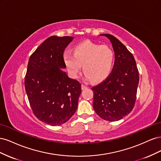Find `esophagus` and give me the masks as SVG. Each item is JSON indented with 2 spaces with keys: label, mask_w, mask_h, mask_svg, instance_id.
Wrapping results in <instances>:
<instances>
[{
  "label": "esophagus",
  "mask_w": 161,
  "mask_h": 161,
  "mask_svg": "<svg viewBox=\"0 0 161 161\" xmlns=\"http://www.w3.org/2000/svg\"><path fill=\"white\" fill-rule=\"evenodd\" d=\"M86 88H87L86 86H85V85H81V89H82V90H85V89H86Z\"/></svg>",
  "instance_id": "34e87169"
}]
</instances>
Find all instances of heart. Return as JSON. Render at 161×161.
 <instances>
[{"instance_id": "1", "label": "heart", "mask_w": 161, "mask_h": 161, "mask_svg": "<svg viewBox=\"0 0 161 161\" xmlns=\"http://www.w3.org/2000/svg\"><path fill=\"white\" fill-rule=\"evenodd\" d=\"M63 59L72 77L79 76L82 65L86 79L101 82L110 74L114 65V53L108 46L86 41L74 47V53L64 52Z\"/></svg>"}]
</instances>
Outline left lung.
I'll list each match as a JSON object with an SVG mask.
<instances>
[{
  "label": "left lung",
  "mask_w": 161,
  "mask_h": 161,
  "mask_svg": "<svg viewBox=\"0 0 161 161\" xmlns=\"http://www.w3.org/2000/svg\"><path fill=\"white\" fill-rule=\"evenodd\" d=\"M110 40L115 52L111 74L100 84L92 87L93 109L100 118L114 121L132 111L136 99L139 73L136 60L126 47L110 34H101Z\"/></svg>",
  "instance_id": "8db88e82"
}]
</instances>
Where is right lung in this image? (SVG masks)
Listing matches in <instances>:
<instances>
[{"label": "right lung", "instance_id": "add662e5", "mask_svg": "<svg viewBox=\"0 0 161 161\" xmlns=\"http://www.w3.org/2000/svg\"><path fill=\"white\" fill-rule=\"evenodd\" d=\"M74 37L50 36L28 62L25 89L36 118L50 125L66 123L75 114L81 93L79 81L68 76L63 53Z\"/></svg>", "mask_w": 161, "mask_h": 161}]
</instances>
